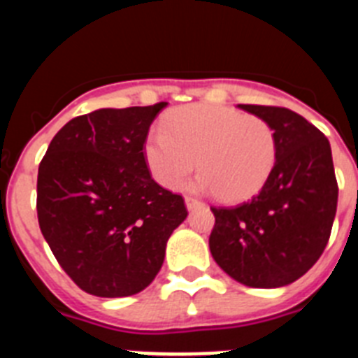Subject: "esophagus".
<instances>
[{
  "mask_svg": "<svg viewBox=\"0 0 358 358\" xmlns=\"http://www.w3.org/2000/svg\"><path fill=\"white\" fill-rule=\"evenodd\" d=\"M185 204H186V208H188V211H194V210H197V208L202 206V202L197 201V199H194V197H186Z\"/></svg>",
  "mask_w": 358,
  "mask_h": 358,
  "instance_id": "obj_1",
  "label": "esophagus"
}]
</instances>
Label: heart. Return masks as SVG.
I'll return each mask as SVG.
<instances>
[{
  "label": "heart",
  "mask_w": 358,
  "mask_h": 358,
  "mask_svg": "<svg viewBox=\"0 0 358 358\" xmlns=\"http://www.w3.org/2000/svg\"><path fill=\"white\" fill-rule=\"evenodd\" d=\"M145 163L166 189H177L197 166L192 182L197 192H217V197L238 202L260 192L278 159L273 125L258 116L224 106H188L177 109L147 136Z\"/></svg>",
  "instance_id": "1"
}]
</instances>
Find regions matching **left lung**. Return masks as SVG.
<instances>
[{"mask_svg":"<svg viewBox=\"0 0 358 358\" xmlns=\"http://www.w3.org/2000/svg\"><path fill=\"white\" fill-rule=\"evenodd\" d=\"M238 107L273 125L278 159L251 201L211 208L210 251L242 285L278 289L299 280L330 238L339 195L330 141L285 107Z\"/></svg>","mask_w":358,"mask_h":358,"instance_id":"8db88e82","label":"left lung"}]
</instances>
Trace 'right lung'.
<instances>
[{"instance_id": "right-lung-1", "label": "right lung", "mask_w": 358, "mask_h": 358, "mask_svg": "<svg viewBox=\"0 0 358 358\" xmlns=\"http://www.w3.org/2000/svg\"><path fill=\"white\" fill-rule=\"evenodd\" d=\"M166 106L107 107L69 120L39 164L41 233L66 274L93 296L147 289L188 217L181 195L152 179L143 156Z\"/></svg>"}]
</instances>
